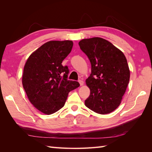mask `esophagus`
I'll return each instance as SVG.
<instances>
[{
  "label": "esophagus",
  "instance_id": "1",
  "mask_svg": "<svg viewBox=\"0 0 152 152\" xmlns=\"http://www.w3.org/2000/svg\"><path fill=\"white\" fill-rule=\"evenodd\" d=\"M79 83H80V86H83V81L82 80H79Z\"/></svg>",
  "mask_w": 152,
  "mask_h": 152
}]
</instances>
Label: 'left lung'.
Here are the masks:
<instances>
[{"instance_id": "left-lung-1", "label": "left lung", "mask_w": 152, "mask_h": 152, "mask_svg": "<svg viewBox=\"0 0 152 152\" xmlns=\"http://www.w3.org/2000/svg\"><path fill=\"white\" fill-rule=\"evenodd\" d=\"M78 44L91 65V73L86 81L90 95L85 104L98 114H109L120 104L129 82L126 57L121 51L102 38L83 39Z\"/></svg>"}]
</instances>
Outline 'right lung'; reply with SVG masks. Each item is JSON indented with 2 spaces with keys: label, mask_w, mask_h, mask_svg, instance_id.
<instances>
[{
  "label": "right lung",
  "mask_w": 152,
  "mask_h": 152,
  "mask_svg": "<svg viewBox=\"0 0 152 152\" xmlns=\"http://www.w3.org/2000/svg\"><path fill=\"white\" fill-rule=\"evenodd\" d=\"M73 46L70 40L50 41L32 53L25 64L22 83L30 102L45 114L63 108L69 93L80 83L69 80V69L63 61Z\"/></svg>",
  "instance_id": "obj_1"
}]
</instances>
